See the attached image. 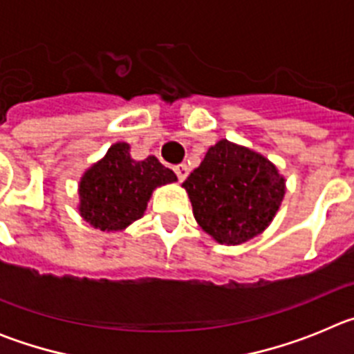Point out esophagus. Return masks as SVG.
Returning a JSON list of instances; mask_svg holds the SVG:
<instances>
[{
	"label": "esophagus",
	"mask_w": 354,
	"mask_h": 354,
	"mask_svg": "<svg viewBox=\"0 0 354 354\" xmlns=\"http://www.w3.org/2000/svg\"><path fill=\"white\" fill-rule=\"evenodd\" d=\"M174 170H175V174H177V177H179L180 183H183V180L187 177V174H189V168H187V165H184V162L177 165V167H175Z\"/></svg>",
	"instance_id": "1"
}]
</instances>
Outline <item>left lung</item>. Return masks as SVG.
<instances>
[{
  "label": "left lung",
  "instance_id": "1",
  "mask_svg": "<svg viewBox=\"0 0 354 354\" xmlns=\"http://www.w3.org/2000/svg\"><path fill=\"white\" fill-rule=\"evenodd\" d=\"M196 223L216 243L243 245L274 220L286 177L257 150L220 140L183 183Z\"/></svg>",
  "mask_w": 354,
  "mask_h": 354
}]
</instances>
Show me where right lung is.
Segmentation results:
<instances>
[{"label":"right lung","instance_id":"add662e5","mask_svg":"<svg viewBox=\"0 0 354 354\" xmlns=\"http://www.w3.org/2000/svg\"><path fill=\"white\" fill-rule=\"evenodd\" d=\"M177 183V175L158 158H131V145L117 142L77 184V211L86 223L102 232H120L140 220L156 187Z\"/></svg>","mask_w":354,"mask_h":354}]
</instances>
